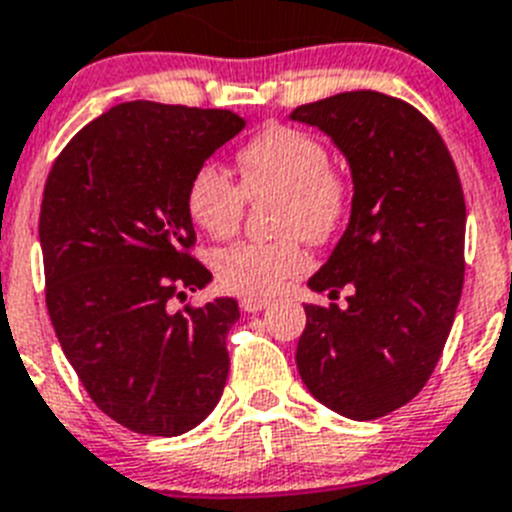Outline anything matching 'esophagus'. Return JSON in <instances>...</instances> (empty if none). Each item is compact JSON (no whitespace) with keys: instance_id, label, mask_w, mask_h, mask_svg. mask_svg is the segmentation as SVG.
<instances>
[{"instance_id":"obj_1","label":"esophagus","mask_w":512,"mask_h":512,"mask_svg":"<svg viewBox=\"0 0 512 512\" xmlns=\"http://www.w3.org/2000/svg\"><path fill=\"white\" fill-rule=\"evenodd\" d=\"M268 306H270L268 299H257V296H247V299H242V309L247 311V314H255V311L268 309Z\"/></svg>"}]
</instances>
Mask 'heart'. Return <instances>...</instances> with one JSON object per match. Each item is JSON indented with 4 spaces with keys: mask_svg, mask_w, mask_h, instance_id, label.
Segmentation results:
<instances>
[{
    "mask_svg": "<svg viewBox=\"0 0 512 512\" xmlns=\"http://www.w3.org/2000/svg\"><path fill=\"white\" fill-rule=\"evenodd\" d=\"M239 177L231 180L219 164L206 162L190 175L185 208L208 237L226 239L244 219V203L278 195L275 242H239L213 257L221 288L242 296H273L311 268L304 237L330 242L353 206V182L332 167L327 146L309 131L268 126L239 151Z\"/></svg>",
    "mask_w": 512,
    "mask_h": 512,
    "instance_id": "obj_1",
    "label": "heart"
}]
</instances>
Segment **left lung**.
Wrapping results in <instances>:
<instances>
[{
  "label": "left lung",
  "mask_w": 512,
  "mask_h": 512,
  "mask_svg": "<svg viewBox=\"0 0 512 512\" xmlns=\"http://www.w3.org/2000/svg\"><path fill=\"white\" fill-rule=\"evenodd\" d=\"M353 175L350 224L309 278L350 286L348 304H306L296 366L306 389L350 420H376L428 384L464 288L466 203L441 133L410 102L373 90L299 105Z\"/></svg>",
  "instance_id": "obj_1"
}]
</instances>
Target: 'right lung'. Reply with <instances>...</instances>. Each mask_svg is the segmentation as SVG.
Listing matches in <instances>:
<instances>
[{"mask_svg":"<svg viewBox=\"0 0 512 512\" xmlns=\"http://www.w3.org/2000/svg\"><path fill=\"white\" fill-rule=\"evenodd\" d=\"M242 128L231 110L121 102L48 172L38 234L51 324L92 402L133 433H188L224 391L237 301H172L211 281L190 255V175Z\"/></svg>","mask_w":512,"mask_h":512,"instance_id":"obj_1","label":"right lung"}]
</instances>
